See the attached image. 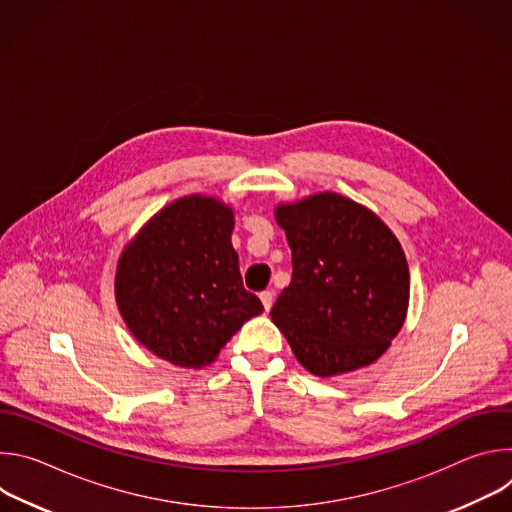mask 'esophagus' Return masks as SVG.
<instances>
[{"mask_svg": "<svg viewBox=\"0 0 512 512\" xmlns=\"http://www.w3.org/2000/svg\"><path fill=\"white\" fill-rule=\"evenodd\" d=\"M259 298H261V304H263L265 312H269V310H271V306H273V291L265 289V291H261Z\"/></svg>", "mask_w": 512, "mask_h": 512, "instance_id": "obj_1", "label": "esophagus"}]
</instances>
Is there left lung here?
I'll return each instance as SVG.
<instances>
[{
	"mask_svg": "<svg viewBox=\"0 0 512 512\" xmlns=\"http://www.w3.org/2000/svg\"><path fill=\"white\" fill-rule=\"evenodd\" d=\"M275 221L291 249V283L269 316L302 367L336 377L375 362L409 306L397 237L373 210L336 192L279 204Z\"/></svg>",
	"mask_w": 512,
	"mask_h": 512,
	"instance_id": "left-lung-1",
	"label": "left lung"
}]
</instances>
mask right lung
Returning a JSON list of instances; mask_svg holds the SVG:
<instances>
[{"label":"right lung","mask_w":512,"mask_h":512,"mask_svg":"<svg viewBox=\"0 0 512 512\" xmlns=\"http://www.w3.org/2000/svg\"><path fill=\"white\" fill-rule=\"evenodd\" d=\"M233 227L235 214L225 202L184 196L154 214L119 257L121 318L139 344L176 367H206L263 312L243 287Z\"/></svg>","instance_id":"right-lung-1"}]
</instances>
